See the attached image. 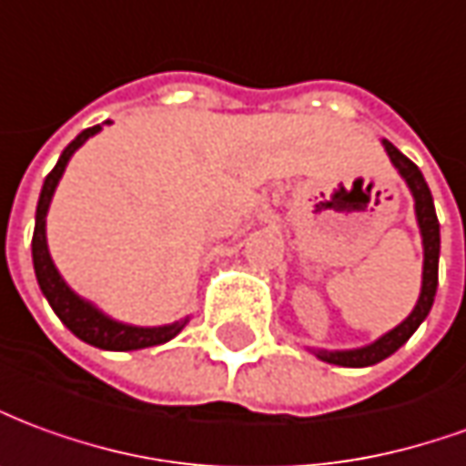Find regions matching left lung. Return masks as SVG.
<instances>
[{
  "label": "left lung",
  "instance_id": "obj_1",
  "mask_svg": "<svg viewBox=\"0 0 466 466\" xmlns=\"http://www.w3.org/2000/svg\"><path fill=\"white\" fill-rule=\"evenodd\" d=\"M386 155L391 165L397 167L401 180L407 183L409 193L414 198V213H417V226L421 233V248H424V266H421V291H419L417 306L411 309L404 321L394 326L391 331L379 336L376 341L359 349H309L316 359H321L326 364L349 366V369H361V366H374L384 361L389 356L399 351L401 346L411 339V333L417 331L421 321L427 319L431 311V303L437 296L439 283V220L437 210H434V200H431V190H429L424 175L417 165L409 160L407 155L397 150L389 140H381Z\"/></svg>",
  "mask_w": 466,
  "mask_h": 466
}]
</instances>
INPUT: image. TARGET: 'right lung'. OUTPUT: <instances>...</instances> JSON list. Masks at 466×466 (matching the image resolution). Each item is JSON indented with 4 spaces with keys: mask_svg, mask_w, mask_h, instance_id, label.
<instances>
[{
    "mask_svg": "<svg viewBox=\"0 0 466 466\" xmlns=\"http://www.w3.org/2000/svg\"><path fill=\"white\" fill-rule=\"evenodd\" d=\"M102 125H110V120H105ZM102 125L87 127L82 130L72 143L62 150L57 165L52 167V173L45 177V186L39 193L37 216H35V236H32V263H35V276H37L39 291L47 299L52 306V311L57 313V319L69 331L75 333L80 341L105 351H137V349H147V346H160L165 341L175 339L177 333L186 329V323L190 321V316L180 319L175 323H165V326H133V323H122L117 319H112L107 313L97 309L95 303L82 299L80 293H75L67 286V280L59 276L55 260L49 256L47 248V210L52 203V196L57 190L59 180L65 175L69 157L80 150L82 145L90 140L92 135H97L102 130Z\"/></svg>",
    "mask_w": 466,
    "mask_h": 466,
    "instance_id": "1",
    "label": "right lung"
}]
</instances>
